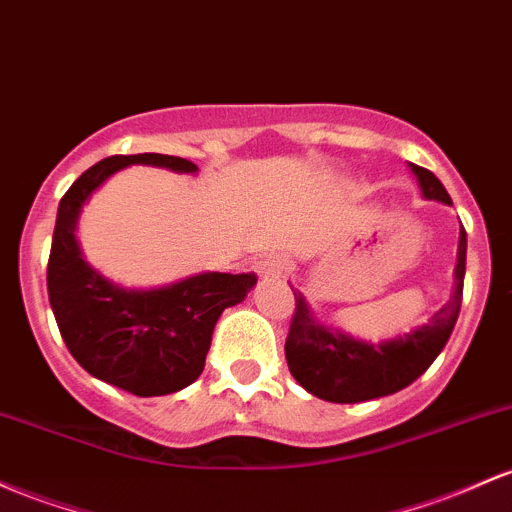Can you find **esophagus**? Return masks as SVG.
<instances>
[{
    "label": "esophagus",
    "instance_id": "1",
    "mask_svg": "<svg viewBox=\"0 0 512 512\" xmlns=\"http://www.w3.org/2000/svg\"><path fill=\"white\" fill-rule=\"evenodd\" d=\"M255 272H257V277H262V279H279L286 272V260L279 255L265 257V260L257 262Z\"/></svg>",
    "mask_w": 512,
    "mask_h": 512
}]
</instances>
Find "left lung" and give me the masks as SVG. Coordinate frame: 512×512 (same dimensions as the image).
<instances>
[{"label":"left lung","mask_w":512,"mask_h":512,"mask_svg":"<svg viewBox=\"0 0 512 512\" xmlns=\"http://www.w3.org/2000/svg\"><path fill=\"white\" fill-rule=\"evenodd\" d=\"M418 179L420 194L430 201L452 206L447 189L425 167L408 162ZM466 269V230H459L457 265L452 296L428 323L391 340L367 342L320 323L306 296L294 291L296 311L286 335V364L296 381L313 396L330 403H359L411 386L445 350L459 318ZM294 289V286H291Z\"/></svg>","instance_id":"1"}]
</instances>
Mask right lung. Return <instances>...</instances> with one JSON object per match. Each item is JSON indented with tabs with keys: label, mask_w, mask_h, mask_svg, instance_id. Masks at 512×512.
I'll list each match as a JSON object with an SVG mask.
<instances>
[{
	"label": "right lung",
	"mask_w": 512,
	"mask_h": 512,
	"mask_svg": "<svg viewBox=\"0 0 512 512\" xmlns=\"http://www.w3.org/2000/svg\"><path fill=\"white\" fill-rule=\"evenodd\" d=\"M131 165L199 172L192 160L160 153L114 155L89 167L60 199L48 299L67 350L84 372L136 396H165L199 379L218 318L245 301L257 279L199 272L153 289H131L89 265L77 243L82 206L106 179Z\"/></svg>",
	"instance_id": "obj_1"
}]
</instances>
